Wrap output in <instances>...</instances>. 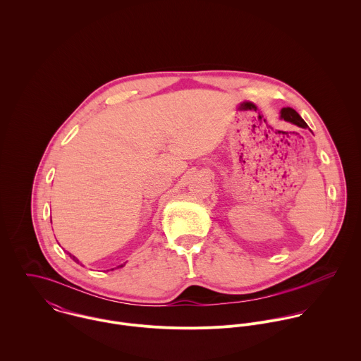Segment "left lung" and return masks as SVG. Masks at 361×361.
I'll use <instances>...</instances> for the list:
<instances>
[{
  "mask_svg": "<svg viewBox=\"0 0 361 361\" xmlns=\"http://www.w3.org/2000/svg\"><path fill=\"white\" fill-rule=\"evenodd\" d=\"M281 119L290 122L293 125H298L300 128H307V123L303 121V118L290 106H285L281 109Z\"/></svg>",
  "mask_w": 361,
  "mask_h": 361,
  "instance_id": "left-lung-1",
  "label": "left lung"
}]
</instances>
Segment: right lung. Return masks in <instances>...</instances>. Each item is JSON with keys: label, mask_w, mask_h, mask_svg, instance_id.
<instances>
[{"label": "right lung", "mask_w": 361, "mask_h": 361, "mask_svg": "<svg viewBox=\"0 0 361 361\" xmlns=\"http://www.w3.org/2000/svg\"><path fill=\"white\" fill-rule=\"evenodd\" d=\"M68 255H69V257L72 258L75 262H78V264H79V259H78V258L75 257V256H72L71 253H68ZM121 267H122V265H121Z\"/></svg>", "instance_id": "right-lung-1"}]
</instances>
